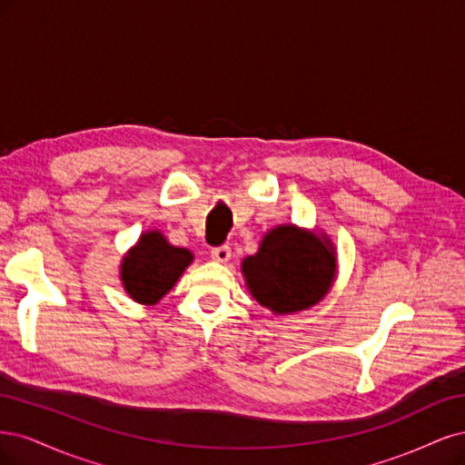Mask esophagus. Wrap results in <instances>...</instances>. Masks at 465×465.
I'll return each mask as SVG.
<instances>
[{"instance_id":"34e87169","label":"esophagus","mask_w":465,"mask_h":465,"mask_svg":"<svg viewBox=\"0 0 465 465\" xmlns=\"http://www.w3.org/2000/svg\"><path fill=\"white\" fill-rule=\"evenodd\" d=\"M211 257L218 262H228L230 257H232V249L230 245H218V247H213L211 251Z\"/></svg>"}]
</instances>
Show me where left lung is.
Listing matches in <instances>:
<instances>
[{
	"instance_id": "1",
	"label": "left lung",
	"mask_w": 465,
	"mask_h": 465,
	"mask_svg": "<svg viewBox=\"0 0 465 465\" xmlns=\"http://www.w3.org/2000/svg\"><path fill=\"white\" fill-rule=\"evenodd\" d=\"M334 252L317 235L280 226L264 237L259 252L243 261L252 297L262 307L288 314L319 303L334 278Z\"/></svg>"
}]
</instances>
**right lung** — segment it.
<instances>
[{
	"instance_id": "1",
	"label": "right lung",
	"mask_w": 465,
	"mask_h": 465,
	"mask_svg": "<svg viewBox=\"0 0 465 465\" xmlns=\"http://www.w3.org/2000/svg\"><path fill=\"white\" fill-rule=\"evenodd\" d=\"M191 261L187 249L170 245L160 232L144 233L124 259V286L134 302L153 305L172 290Z\"/></svg>"
}]
</instances>
